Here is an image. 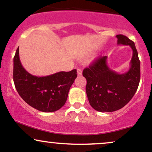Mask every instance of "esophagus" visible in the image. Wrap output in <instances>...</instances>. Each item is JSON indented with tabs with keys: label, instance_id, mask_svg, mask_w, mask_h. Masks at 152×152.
I'll use <instances>...</instances> for the list:
<instances>
[{
	"label": "esophagus",
	"instance_id": "1",
	"mask_svg": "<svg viewBox=\"0 0 152 152\" xmlns=\"http://www.w3.org/2000/svg\"><path fill=\"white\" fill-rule=\"evenodd\" d=\"M77 74H78V76H81V75L82 74L81 69H77Z\"/></svg>",
	"mask_w": 152,
	"mask_h": 152
}]
</instances>
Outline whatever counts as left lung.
I'll use <instances>...</instances> for the list:
<instances>
[{
    "instance_id": "left-lung-1",
    "label": "left lung",
    "mask_w": 152,
    "mask_h": 152,
    "mask_svg": "<svg viewBox=\"0 0 152 152\" xmlns=\"http://www.w3.org/2000/svg\"><path fill=\"white\" fill-rule=\"evenodd\" d=\"M118 45L129 46L133 50L130 69L118 74L107 65V56L97 58L83 71L90 105L101 112H112L126 105L137 91L140 81V61L135 44L124 35L116 36Z\"/></svg>"
}]
</instances>
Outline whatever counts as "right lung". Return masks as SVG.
<instances>
[{
  "instance_id": "obj_1",
  "label": "right lung",
  "mask_w": 152,
  "mask_h": 152,
  "mask_svg": "<svg viewBox=\"0 0 152 152\" xmlns=\"http://www.w3.org/2000/svg\"><path fill=\"white\" fill-rule=\"evenodd\" d=\"M77 77L76 69L36 76L23 67L19 47L13 58V81L20 97L28 105L43 112H53L65 104L71 85Z\"/></svg>"
}]
</instances>
